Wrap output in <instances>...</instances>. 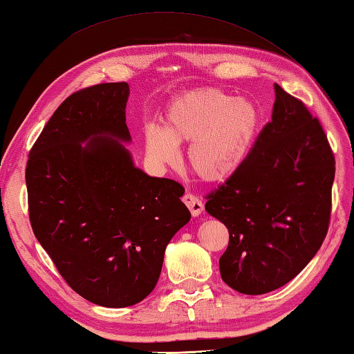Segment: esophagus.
<instances>
[{"mask_svg":"<svg viewBox=\"0 0 354 354\" xmlns=\"http://www.w3.org/2000/svg\"><path fill=\"white\" fill-rule=\"evenodd\" d=\"M183 201L193 216H199L202 213V209H204V204H202L201 198H198L196 194L185 193L183 196Z\"/></svg>","mask_w":354,"mask_h":354,"instance_id":"obj_1","label":"esophagus"}]
</instances>
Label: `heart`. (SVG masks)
<instances>
[{
    "label": "heart",
    "mask_w": 354,
    "mask_h": 354,
    "mask_svg": "<svg viewBox=\"0 0 354 354\" xmlns=\"http://www.w3.org/2000/svg\"><path fill=\"white\" fill-rule=\"evenodd\" d=\"M259 126V112L243 99H231L219 89L187 93L175 100L165 120V132L146 131L149 155L158 162H175L176 145L190 142L187 161L207 183L230 178L250 153Z\"/></svg>",
    "instance_id": "heart-1"
}]
</instances>
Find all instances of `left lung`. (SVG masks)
Here are the masks:
<instances>
[{
  "instance_id": "1",
  "label": "left lung",
  "mask_w": 354,
  "mask_h": 354,
  "mask_svg": "<svg viewBox=\"0 0 354 354\" xmlns=\"http://www.w3.org/2000/svg\"><path fill=\"white\" fill-rule=\"evenodd\" d=\"M335 155L319 120L275 84L272 120L243 164L207 194L230 232L222 280L261 295L295 278L318 252L332 214Z\"/></svg>"
}]
</instances>
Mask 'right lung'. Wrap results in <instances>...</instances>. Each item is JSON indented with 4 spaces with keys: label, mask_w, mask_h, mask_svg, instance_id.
<instances>
[{
    "label": "right lung",
    "mask_w": 354,
    "mask_h": 354,
    "mask_svg": "<svg viewBox=\"0 0 354 354\" xmlns=\"http://www.w3.org/2000/svg\"><path fill=\"white\" fill-rule=\"evenodd\" d=\"M127 97L126 82L66 97L26 167L36 239L66 284L104 307L133 306L153 290L165 246L190 221L184 187L135 167L118 141L131 140Z\"/></svg>",
    "instance_id": "right-lung-1"
}]
</instances>
